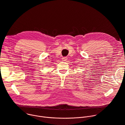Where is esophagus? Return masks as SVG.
<instances>
[{
    "mask_svg": "<svg viewBox=\"0 0 125 125\" xmlns=\"http://www.w3.org/2000/svg\"><path fill=\"white\" fill-rule=\"evenodd\" d=\"M67 60V57H63V58H62V60L63 61H66V60Z\"/></svg>",
    "mask_w": 125,
    "mask_h": 125,
    "instance_id": "obj_1",
    "label": "esophagus"
}]
</instances>
